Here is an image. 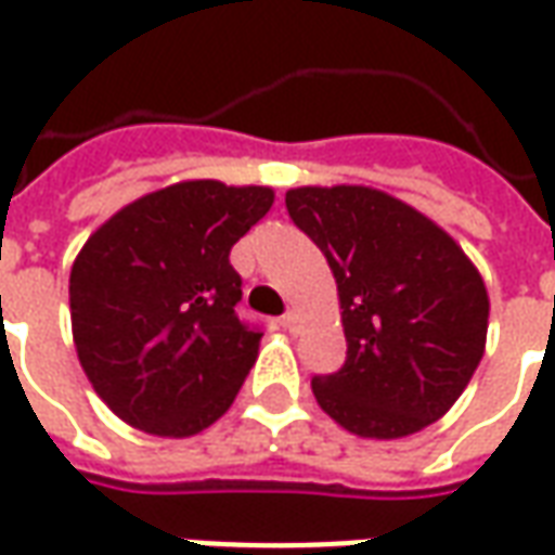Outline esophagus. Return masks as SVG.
I'll return each instance as SVG.
<instances>
[{
	"label": "esophagus",
	"mask_w": 555,
	"mask_h": 555,
	"mask_svg": "<svg viewBox=\"0 0 555 555\" xmlns=\"http://www.w3.org/2000/svg\"><path fill=\"white\" fill-rule=\"evenodd\" d=\"M281 325L289 328V332H296L298 328V310H286L284 317H281Z\"/></svg>",
	"instance_id": "1"
}]
</instances>
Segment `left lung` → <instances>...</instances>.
Returning <instances> with one entry per match:
<instances>
[{"label": "left lung", "instance_id": "left-lung-1", "mask_svg": "<svg viewBox=\"0 0 555 555\" xmlns=\"http://www.w3.org/2000/svg\"><path fill=\"white\" fill-rule=\"evenodd\" d=\"M286 211L340 296L347 361L310 383L322 412L367 439L442 418L485 356L490 301L469 257L422 211L361 184L293 188Z\"/></svg>", "mask_w": 555, "mask_h": 555}]
</instances>
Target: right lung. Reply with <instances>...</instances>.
<instances>
[{"label":"right lung","mask_w":555,"mask_h":555,"mask_svg":"<svg viewBox=\"0 0 555 555\" xmlns=\"http://www.w3.org/2000/svg\"><path fill=\"white\" fill-rule=\"evenodd\" d=\"M271 203L259 184L179 182L89 235L70 269V328L89 383L121 422L179 439L230 410L262 337L235 313L230 250Z\"/></svg>","instance_id":"1"}]
</instances>
